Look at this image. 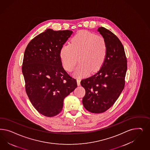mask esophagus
Returning <instances> with one entry per match:
<instances>
[{"mask_svg": "<svg viewBox=\"0 0 150 150\" xmlns=\"http://www.w3.org/2000/svg\"><path fill=\"white\" fill-rule=\"evenodd\" d=\"M77 82L78 86H80L81 85V79H77Z\"/></svg>", "mask_w": 150, "mask_h": 150, "instance_id": "1", "label": "esophagus"}]
</instances>
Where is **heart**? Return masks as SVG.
I'll return each instance as SVG.
<instances>
[{
    "label": "heart",
    "instance_id": "b5f03b06",
    "mask_svg": "<svg viewBox=\"0 0 150 150\" xmlns=\"http://www.w3.org/2000/svg\"><path fill=\"white\" fill-rule=\"evenodd\" d=\"M108 53L105 39L102 35L81 31L76 34L70 44L64 45L61 48L59 57L63 68L71 72L77 62L81 63L74 74L77 77L86 76L89 72L99 69L104 63Z\"/></svg>",
    "mask_w": 150,
    "mask_h": 150
}]
</instances>
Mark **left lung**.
<instances>
[{"label": "left lung", "instance_id": "1", "mask_svg": "<svg viewBox=\"0 0 150 150\" xmlns=\"http://www.w3.org/2000/svg\"><path fill=\"white\" fill-rule=\"evenodd\" d=\"M98 31L107 42L105 61L96 73L81 81L86 90L83 106L93 113L105 112L116 102L125 87L127 67L125 50L120 40L105 28L100 27Z\"/></svg>", "mask_w": 150, "mask_h": 150}]
</instances>
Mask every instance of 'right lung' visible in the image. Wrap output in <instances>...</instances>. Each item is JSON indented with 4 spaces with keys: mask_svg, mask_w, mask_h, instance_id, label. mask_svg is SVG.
I'll list each match as a JSON object with an SVG mask.
<instances>
[{
    "mask_svg": "<svg viewBox=\"0 0 150 150\" xmlns=\"http://www.w3.org/2000/svg\"><path fill=\"white\" fill-rule=\"evenodd\" d=\"M73 33L71 30L48 29L28 45L22 72L25 91L36 110L52 117L62 109L63 100L77 87L76 79L64 69L59 52Z\"/></svg>",
    "mask_w": 150,
    "mask_h": 150,
    "instance_id": "obj_1",
    "label": "right lung"
}]
</instances>
